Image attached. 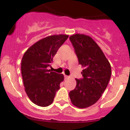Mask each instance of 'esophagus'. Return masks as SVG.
Listing matches in <instances>:
<instances>
[{"instance_id": "1", "label": "esophagus", "mask_w": 130, "mask_h": 130, "mask_svg": "<svg viewBox=\"0 0 130 130\" xmlns=\"http://www.w3.org/2000/svg\"><path fill=\"white\" fill-rule=\"evenodd\" d=\"M64 77H65V79H68V76L65 75V74H64Z\"/></svg>"}]
</instances>
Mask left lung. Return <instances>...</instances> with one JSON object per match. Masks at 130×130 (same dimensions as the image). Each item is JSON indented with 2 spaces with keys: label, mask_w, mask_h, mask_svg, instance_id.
I'll use <instances>...</instances> for the list:
<instances>
[{
  "label": "left lung",
  "mask_w": 130,
  "mask_h": 130,
  "mask_svg": "<svg viewBox=\"0 0 130 130\" xmlns=\"http://www.w3.org/2000/svg\"><path fill=\"white\" fill-rule=\"evenodd\" d=\"M79 65L83 78L76 80L69 96L77 108L83 109L93 105L106 89L111 76V67L100 46L90 37L76 34L70 37Z\"/></svg>",
  "instance_id": "1"
}]
</instances>
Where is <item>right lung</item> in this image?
Listing matches in <instances>:
<instances>
[{
	"instance_id": "add662e5",
	"label": "right lung",
	"mask_w": 130,
	"mask_h": 130,
	"mask_svg": "<svg viewBox=\"0 0 130 130\" xmlns=\"http://www.w3.org/2000/svg\"><path fill=\"white\" fill-rule=\"evenodd\" d=\"M68 37L64 34L46 37L31 46L22 57L21 73L25 91L37 106L46 107L51 104L60 89L63 75L47 68L51 67L57 51Z\"/></svg>"
}]
</instances>
